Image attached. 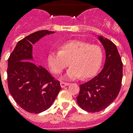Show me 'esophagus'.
I'll return each instance as SVG.
<instances>
[{"label": "esophagus", "mask_w": 133, "mask_h": 133, "mask_svg": "<svg viewBox=\"0 0 133 133\" xmlns=\"http://www.w3.org/2000/svg\"><path fill=\"white\" fill-rule=\"evenodd\" d=\"M60 84H61V87L62 88H63L65 87L68 86L70 84V83H67V82H61Z\"/></svg>", "instance_id": "obj_1"}]
</instances>
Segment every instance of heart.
I'll return each instance as SVG.
<instances>
[{
	"label": "heart",
	"instance_id": "heart-1",
	"mask_svg": "<svg viewBox=\"0 0 133 133\" xmlns=\"http://www.w3.org/2000/svg\"><path fill=\"white\" fill-rule=\"evenodd\" d=\"M48 64L54 72L58 74L69 65L63 79H75L82 77L89 78L99 71L103 61L102 49L87 42L71 40L64 42L60 51H51L48 54Z\"/></svg>",
	"mask_w": 133,
	"mask_h": 133
}]
</instances>
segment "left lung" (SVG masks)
Segmentation results:
<instances>
[{"label": "left lung", "mask_w": 133, "mask_h": 133, "mask_svg": "<svg viewBox=\"0 0 133 133\" xmlns=\"http://www.w3.org/2000/svg\"><path fill=\"white\" fill-rule=\"evenodd\" d=\"M106 51L104 68L97 76L79 86L77 102L88 112H99L108 107L118 96L123 77V63L116 46L98 36Z\"/></svg>", "instance_id": "1"}]
</instances>
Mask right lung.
I'll return each mask as SVG.
<instances>
[{
	"instance_id": "1",
	"label": "right lung",
	"mask_w": 133,
	"mask_h": 133,
	"mask_svg": "<svg viewBox=\"0 0 133 133\" xmlns=\"http://www.w3.org/2000/svg\"><path fill=\"white\" fill-rule=\"evenodd\" d=\"M54 31H36L17 42L8 61L10 93L22 109L39 114L49 109L61 89L60 82L41 65L33 63V45Z\"/></svg>"
}]
</instances>
